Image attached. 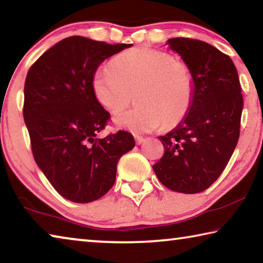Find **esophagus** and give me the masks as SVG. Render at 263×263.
<instances>
[{
  "label": "esophagus",
  "mask_w": 263,
  "mask_h": 263,
  "mask_svg": "<svg viewBox=\"0 0 263 263\" xmlns=\"http://www.w3.org/2000/svg\"><path fill=\"white\" fill-rule=\"evenodd\" d=\"M135 140H136V144H137V145H140L141 142L144 141L145 139H144V138H142L141 136H137V135H135Z\"/></svg>",
  "instance_id": "1"
}]
</instances>
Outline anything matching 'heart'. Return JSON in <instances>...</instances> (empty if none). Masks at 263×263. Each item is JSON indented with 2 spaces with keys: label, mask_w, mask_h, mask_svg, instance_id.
<instances>
[{
  "label": "heart",
  "mask_w": 263,
  "mask_h": 263,
  "mask_svg": "<svg viewBox=\"0 0 263 263\" xmlns=\"http://www.w3.org/2000/svg\"><path fill=\"white\" fill-rule=\"evenodd\" d=\"M92 90L102 106L121 114L135 94L137 106L115 117L119 127L133 133L175 126L193 104L195 75L183 60L157 48L136 47L114 58L109 68L92 78Z\"/></svg>",
  "instance_id": "heart-1"
}]
</instances>
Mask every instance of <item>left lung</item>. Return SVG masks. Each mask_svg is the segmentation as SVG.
<instances>
[{"label":"left lung","mask_w":263,"mask_h":263,"mask_svg":"<svg viewBox=\"0 0 263 263\" xmlns=\"http://www.w3.org/2000/svg\"><path fill=\"white\" fill-rule=\"evenodd\" d=\"M195 75V95L185 118L159 137L164 153L153 166L168 189L197 194L208 189L228 166L240 136L241 84L231 58L205 42L168 39Z\"/></svg>","instance_id":"left-lung-1"}]
</instances>
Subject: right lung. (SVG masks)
Segmentation results:
<instances>
[{"mask_svg": "<svg viewBox=\"0 0 263 263\" xmlns=\"http://www.w3.org/2000/svg\"><path fill=\"white\" fill-rule=\"evenodd\" d=\"M131 45L73 35L39 57L26 75L23 117L34 161L53 188L72 202L90 203L108 193L119 159L136 145L123 130L96 137L110 114L92 90L101 62Z\"/></svg>", "mask_w": 263, "mask_h": 263, "instance_id": "add662e5", "label": "right lung"}]
</instances>
